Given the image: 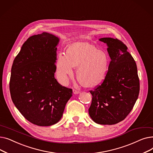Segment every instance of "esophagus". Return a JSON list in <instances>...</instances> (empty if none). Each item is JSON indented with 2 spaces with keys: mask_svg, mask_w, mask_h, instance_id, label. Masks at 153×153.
<instances>
[{
  "mask_svg": "<svg viewBox=\"0 0 153 153\" xmlns=\"http://www.w3.org/2000/svg\"><path fill=\"white\" fill-rule=\"evenodd\" d=\"M73 93L74 94H78L80 93V92L79 91H77V90H75V89H73Z\"/></svg>",
  "mask_w": 153,
  "mask_h": 153,
  "instance_id": "esophagus-1",
  "label": "esophagus"
}]
</instances>
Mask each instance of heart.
Masks as SVG:
<instances>
[{"mask_svg": "<svg viewBox=\"0 0 153 153\" xmlns=\"http://www.w3.org/2000/svg\"><path fill=\"white\" fill-rule=\"evenodd\" d=\"M109 58L106 53L99 51L90 45H75L69 46L66 54L60 52L56 62V75L62 85H66L69 77L77 67V76L88 87L100 85L105 79Z\"/></svg>", "mask_w": 153, "mask_h": 153, "instance_id": "1", "label": "heart"}]
</instances>
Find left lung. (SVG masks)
<instances>
[{
  "label": "left lung",
  "instance_id": "left-lung-1",
  "mask_svg": "<svg viewBox=\"0 0 153 153\" xmlns=\"http://www.w3.org/2000/svg\"><path fill=\"white\" fill-rule=\"evenodd\" d=\"M111 61L105 79L94 91L89 114L100 125H114L123 120L133 109L140 92L137 66L127 46L120 40L102 38Z\"/></svg>",
  "mask_w": 153,
  "mask_h": 153
}]
</instances>
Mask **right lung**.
Segmentation results:
<instances>
[{
    "mask_svg": "<svg viewBox=\"0 0 153 153\" xmlns=\"http://www.w3.org/2000/svg\"><path fill=\"white\" fill-rule=\"evenodd\" d=\"M59 39L43 32L29 37L11 69L12 100L22 115L34 125L48 126L61 120L72 90L54 78Z\"/></svg>",
    "mask_w": 153,
    "mask_h": 153,
    "instance_id": "obj_1",
    "label": "right lung"
}]
</instances>
